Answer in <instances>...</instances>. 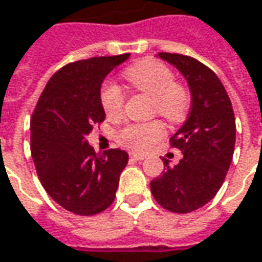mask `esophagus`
<instances>
[{"mask_svg": "<svg viewBox=\"0 0 262 262\" xmlns=\"http://www.w3.org/2000/svg\"><path fill=\"white\" fill-rule=\"evenodd\" d=\"M131 157V160H137V162H140V160H144V155H140V153H131L129 155Z\"/></svg>", "mask_w": 262, "mask_h": 262, "instance_id": "obj_1", "label": "esophagus"}]
</instances>
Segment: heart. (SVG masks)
Listing matches in <instances>:
<instances>
[{
  "instance_id": "obj_1",
  "label": "heart",
  "mask_w": 262,
  "mask_h": 262,
  "mask_svg": "<svg viewBox=\"0 0 262 262\" xmlns=\"http://www.w3.org/2000/svg\"><path fill=\"white\" fill-rule=\"evenodd\" d=\"M124 78L129 86L143 92L153 99V115L165 118L169 124L185 121L191 107V93L182 83L175 81L170 67L156 59H141L124 71ZM125 96L116 84L106 83L100 90V105L106 116L118 118L122 115ZM165 136V125L160 121L134 122L121 128L116 141L129 150L141 151L151 143Z\"/></svg>"
}]
</instances>
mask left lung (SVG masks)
<instances>
[{
	"label": "left lung",
	"instance_id": "left-lung-1",
	"mask_svg": "<svg viewBox=\"0 0 262 262\" xmlns=\"http://www.w3.org/2000/svg\"><path fill=\"white\" fill-rule=\"evenodd\" d=\"M159 56L184 74L192 106L185 124L169 140L184 157L176 166L163 159L166 169L150 182V189L163 208L185 214L206 206L225 182L236 141L235 114L222 81L208 67L181 54Z\"/></svg>",
	"mask_w": 262,
	"mask_h": 262
}]
</instances>
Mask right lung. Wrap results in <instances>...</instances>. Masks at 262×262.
<instances>
[{
	"label": "right lung",
	"instance_id": "obj_1",
	"mask_svg": "<svg viewBox=\"0 0 262 262\" xmlns=\"http://www.w3.org/2000/svg\"><path fill=\"white\" fill-rule=\"evenodd\" d=\"M129 54L93 56L64 66L49 78L30 119V151L51 198L80 216L99 214L115 200L128 153H95L86 137L105 121L100 86Z\"/></svg>",
	"mask_w": 262,
	"mask_h": 262
}]
</instances>
